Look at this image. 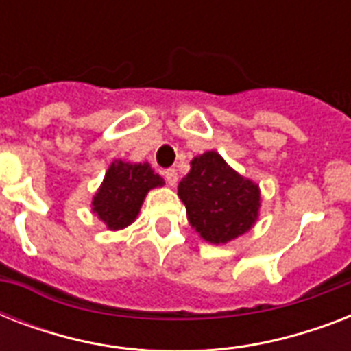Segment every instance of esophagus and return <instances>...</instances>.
<instances>
[{"label":"esophagus","instance_id":"esophagus-1","mask_svg":"<svg viewBox=\"0 0 351 351\" xmlns=\"http://www.w3.org/2000/svg\"><path fill=\"white\" fill-rule=\"evenodd\" d=\"M164 178L169 186H176V182H178V173H176V169H173V167H171V169H165Z\"/></svg>","mask_w":351,"mask_h":351}]
</instances>
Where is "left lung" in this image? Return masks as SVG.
Returning <instances> with one entry per match:
<instances>
[{"instance_id":"1","label":"left lung","mask_w":351,"mask_h":351,"mask_svg":"<svg viewBox=\"0 0 351 351\" xmlns=\"http://www.w3.org/2000/svg\"><path fill=\"white\" fill-rule=\"evenodd\" d=\"M187 220L204 240L226 244L250 231L258 219L261 189L240 176L217 151L191 160V171L178 184Z\"/></svg>"}]
</instances>
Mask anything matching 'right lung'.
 I'll use <instances>...</instances> for the list:
<instances>
[{
    "label": "right lung",
    "instance_id": "right-lung-1",
    "mask_svg": "<svg viewBox=\"0 0 351 351\" xmlns=\"http://www.w3.org/2000/svg\"><path fill=\"white\" fill-rule=\"evenodd\" d=\"M162 186L164 178L156 175L147 162L131 164L114 160L93 198V213L109 230H123L134 222L145 195Z\"/></svg>",
    "mask_w": 351,
    "mask_h": 351
}]
</instances>
